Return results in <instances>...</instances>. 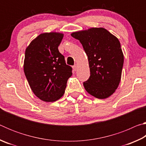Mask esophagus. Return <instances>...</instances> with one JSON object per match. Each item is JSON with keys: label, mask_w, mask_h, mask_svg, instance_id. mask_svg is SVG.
Returning a JSON list of instances; mask_svg holds the SVG:
<instances>
[{"label": "esophagus", "mask_w": 146, "mask_h": 146, "mask_svg": "<svg viewBox=\"0 0 146 146\" xmlns=\"http://www.w3.org/2000/svg\"><path fill=\"white\" fill-rule=\"evenodd\" d=\"M73 68L74 70L76 71V69H77V65H76V64H75V65L73 66Z\"/></svg>", "instance_id": "obj_1"}]
</instances>
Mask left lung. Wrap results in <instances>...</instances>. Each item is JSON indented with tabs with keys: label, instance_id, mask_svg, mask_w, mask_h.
Here are the masks:
<instances>
[{
	"label": "left lung",
	"instance_id": "1",
	"mask_svg": "<svg viewBox=\"0 0 146 146\" xmlns=\"http://www.w3.org/2000/svg\"><path fill=\"white\" fill-rule=\"evenodd\" d=\"M88 56L90 76L84 82L85 90L99 99L115 93L121 80L123 54L118 39L103 28L73 32Z\"/></svg>",
	"mask_w": 146,
	"mask_h": 146
}]
</instances>
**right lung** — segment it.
<instances>
[{"label": "right lung", "instance_id": "obj_1", "mask_svg": "<svg viewBox=\"0 0 146 146\" xmlns=\"http://www.w3.org/2000/svg\"><path fill=\"white\" fill-rule=\"evenodd\" d=\"M63 36L56 32L41 33L26 49L24 73L32 91L44 102L62 97L72 75V68L58 49Z\"/></svg>", "mask_w": 146, "mask_h": 146}]
</instances>
